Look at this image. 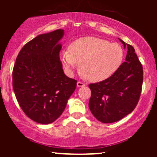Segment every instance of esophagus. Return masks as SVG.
I'll return each mask as SVG.
<instances>
[{"label":"esophagus","instance_id":"obj_1","mask_svg":"<svg viewBox=\"0 0 157 157\" xmlns=\"http://www.w3.org/2000/svg\"><path fill=\"white\" fill-rule=\"evenodd\" d=\"M77 87H83V86H86V84H85L84 82H80V81H78L77 83Z\"/></svg>","mask_w":157,"mask_h":157}]
</instances>
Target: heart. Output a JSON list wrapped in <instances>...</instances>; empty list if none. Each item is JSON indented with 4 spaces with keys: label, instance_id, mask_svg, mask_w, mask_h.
Returning a JSON list of instances; mask_svg holds the SVG:
<instances>
[{
    "label": "heart",
    "instance_id": "b5f03b06",
    "mask_svg": "<svg viewBox=\"0 0 157 157\" xmlns=\"http://www.w3.org/2000/svg\"><path fill=\"white\" fill-rule=\"evenodd\" d=\"M65 68L71 72L80 64L82 75L90 81H102L113 75L122 63L123 51L117 44L95 37H82L62 52Z\"/></svg>",
    "mask_w": 157,
    "mask_h": 157
}]
</instances>
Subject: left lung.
Listing matches in <instances>:
<instances>
[{
	"label": "left lung",
	"instance_id": "8db88e82",
	"mask_svg": "<svg viewBox=\"0 0 157 157\" xmlns=\"http://www.w3.org/2000/svg\"><path fill=\"white\" fill-rule=\"evenodd\" d=\"M128 48L125 61L106 80L89 85L91 96L89 105L97 120L103 123L119 121L132 112L142 91L143 69L132 46Z\"/></svg>",
	"mask_w": 157,
	"mask_h": 157
}]
</instances>
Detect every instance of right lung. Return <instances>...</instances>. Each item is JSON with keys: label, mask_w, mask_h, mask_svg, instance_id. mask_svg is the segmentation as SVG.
<instances>
[{"label": "right lung", "mask_w": 157, "mask_h": 157, "mask_svg": "<svg viewBox=\"0 0 157 157\" xmlns=\"http://www.w3.org/2000/svg\"><path fill=\"white\" fill-rule=\"evenodd\" d=\"M63 29L42 34L24 45L12 71V86L20 106L37 123L55 121L66 109L77 80L65 75L59 41Z\"/></svg>", "instance_id": "obj_1"}]
</instances>
